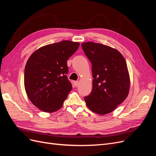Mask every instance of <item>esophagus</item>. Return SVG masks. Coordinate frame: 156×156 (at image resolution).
Instances as JSON below:
<instances>
[{"label": "esophagus", "instance_id": "esophagus-1", "mask_svg": "<svg viewBox=\"0 0 156 156\" xmlns=\"http://www.w3.org/2000/svg\"><path fill=\"white\" fill-rule=\"evenodd\" d=\"M73 84L75 87H77L79 84V81H74L73 82Z\"/></svg>", "mask_w": 156, "mask_h": 156}]
</instances>
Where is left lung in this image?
Here are the masks:
<instances>
[{
	"mask_svg": "<svg viewBox=\"0 0 156 156\" xmlns=\"http://www.w3.org/2000/svg\"><path fill=\"white\" fill-rule=\"evenodd\" d=\"M92 63V91L84 98L90 110L99 115L114 111L128 96L130 79L124 56L111 47L89 41L81 44Z\"/></svg>",
	"mask_w": 156,
	"mask_h": 156,
	"instance_id": "obj_1",
	"label": "left lung"
}]
</instances>
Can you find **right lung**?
I'll return each instance as SVG.
<instances>
[{"label":"right lung","instance_id":"add662e5","mask_svg":"<svg viewBox=\"0 0 156 156\" xmlns=\"http://www.w3.org/2000/svg\"><path fill=\"white\" fill-rule=\"evenodd\" d=\"M79 47V42L61 41L41 47L28 59L25 91L32 104L41 111L53 112L62 107L72 89L66 75L67 60Z\"/></svg>","mask_w":156,"mask_h":156}]
</instances>
